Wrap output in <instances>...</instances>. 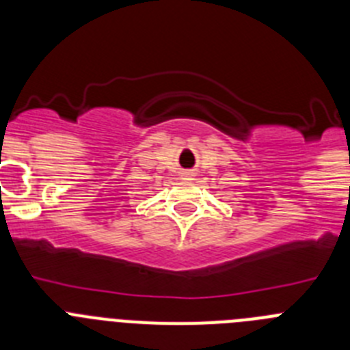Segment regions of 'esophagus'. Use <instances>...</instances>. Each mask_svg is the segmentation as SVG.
<instances>
[{
	"instance_id": "esophagus-1",
	"label": "esophagus",
	"mask_w": 350,
	"mask_h": 350,
	"mask_svg": "<svg viewBox=\"0 0 350 350\" xmlns=\"http://www.w3.org/2000/svg\"><path fill=\"white\" fill-rule=\"evenodd\" d=\"M180 177H182V178H185V180H191V178L194 177V173L191 172V170H185V172H182V173H180Z\"/></svg>"
}]
</instances>
